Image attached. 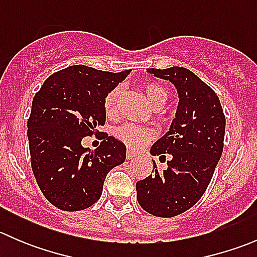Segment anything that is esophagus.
I'll return each instance as SVG.
<instances>
[{
  "label": "esophagus",
  "mask_w": 257,
  "mask_h": 257,
  "mask_svg": "<svg viewBox=\"0 0 257 257\" xmlns=\"http://www.w3.org/2000/svg\"><path fill=\"white\" fill-rule=\"evenodd\" d=\"M136 157H137V153L136 152H133V150H132V149L126 150V158H128V159H133V158H136Z\"/></svg>",
  "instance_id": "1"
}]
</instances>
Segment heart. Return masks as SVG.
<instances>
[{"label": "heart", "mask_w": 257, "mask_h": 257, "mask_svg": "<svg viewBox=\"0 0 257 257\" xmlns=\"http://www.w3.org/2000/svg\"><path fill=\"white\" fill-rule=\"evenodd\" d=\"M143 89L145 98L150 103V105L154 108H162L168 100V97H169V92H168L167 88L163 87L159 83H145ZM120 93L121 88L115 87L105 97L104 112L108 116H113L116 114V110H118V99L120 97ZM115 137L119 141L129 145V147L143 148L144 145L152 142L154 133L150 129L144 128V126L137 125L134 123H125L115 129Z\"/></svg>", "instance_id": "obj_1"}]
</instances>
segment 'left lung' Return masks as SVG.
<instances>
[{"instance_id":"1","label":"left lung","mask_w":257,"mask_h":257,"mask_svg":"<svg viewBox=\"0 0 257 257\" xmlns=\"http://www.w3.org/2000/svg\"><path fill=\"white\" fill-rule=\"evenodd\" d=\"M148 72L175 85L179 104L169 132L150 148L168 168L137 183V200L154 216L173 217L195 205L208 189L224 149L225 115L216 93L183 67Z\"/></svg>"}]
</instances>
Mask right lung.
<instances>
[{"instance_id": "1", "label": "right lung", "mask_w": 257, "mask_h": 257, "mask_svg": "<svg viewBox=\"0 0 257 257\" xmlns=\"http://www.w3.org/2000/svg\"><path fill=\"white\" fill-rule=\"evenodd\" d=\"M131 71L119 73L71 66L45 80L27 121L31 167L46 199L64 211L92 206L108 173L125 160V145L105 136L95 150L84 137L104 134V99Z\"/></svg>"}]
</instances>
